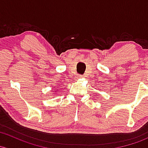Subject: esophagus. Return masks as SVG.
Masks as SVG:
<instances>
[{"mask_svg":"<svg viewBox=\"0 0 148 148\" xmlns=\"http://www.w3.org/2000/svg\"><path fill=\"white\" fill-rule=\"evenodd\" d=\"M82 77V75H80V74H79V75H77V79H80Z\"/></svg>","mask_w":148,"mask_h":148,"instance_id":"1","label":"esophagus"}]
</instances>
